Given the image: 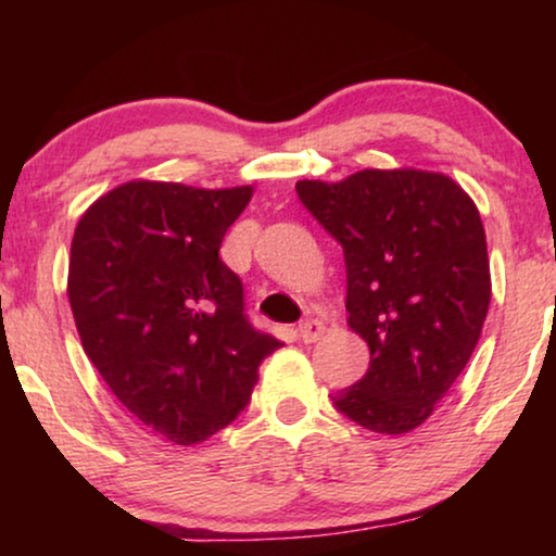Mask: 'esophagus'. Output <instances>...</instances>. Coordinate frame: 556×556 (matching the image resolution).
<instances>
[{
	"instance_id": "1",
	"label": "esophagus",
	"mask_w": 556,
	"mask_h": 556,
	"mask_svg": "<svg viewBox=\"0 0 556 556\" xmlns=\"http://www.w3.org/2000/svg\"><path fill=\"white\" fill-rule=\"evenodd\" d=\"M326 326L321 318H303V321L299 324V337L303 344H314V341H318L324 337Z\"/></svg>"
}]
</instances>
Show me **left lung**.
I'll return each mask as SVG.
<instances>
[{
	"label": "left lung",
	"mask_w": 556,
	"mask_h": 556,
	"mask_svg": "<svg viewBox=\"0 0 556 556\" xmlns=\"http://www.w3.org/2000/svg\"><path fill=\"white\" fill-rule=\"evenodd\" d=\"M295 192L344 248L346 324L369 346L367 375L333 405L382 435L420 428L466 369L489 314L476 202L447 174L413 166L301 179Z\"/></svg>",
	"instance_id": "8db88e82"
}]
</instances>
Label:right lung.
Wrapping results in <instances>:
<instances>
[{
	"label": "right lung",
	"mask_w": 556,
	"mask_h": 556,
	"mask_svg": "<svg viewBox=\"0 0 556 556\" xmlns=\"http://www.w3.org/2000/svg\"><path fill=\"white\" fill-rule=\"evenodd\" d=\"M253 187L134 179L75 225L67 299L88 359L128 413L174 445L230 425L280 344L242 314L219 245Z\"/></svg>",
	"instance_id": "add662e5"
}]
</instances>
